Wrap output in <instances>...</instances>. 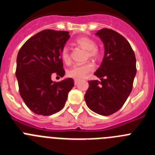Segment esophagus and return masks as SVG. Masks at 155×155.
Segmentation results:
<instances>
[{"label": "esophagus", "instance_id": "esophagus-1", "mask_svg": "<svg viewBox=\"0 0 155 155\" xmlns=\"http://www.w3.org/2000/svg\"><path fill=\"white\" fill-rule=\"evenodd\" d=\"M79 81L78 80H76V79H74V84H78Z\"/></svg>", "mask_w": 155, "mask_h": 155}]
</instances>
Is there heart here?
Segmentation results:
<instances>
[{
    "mask_svg": "<svg viewBox=\"0 0 155 155\" xmlns=\"http://www.w3.org/2000/svg\"><path fill=\"white\" fill-rule=\"evenodd\" d=\"M76 42L78 46L83 48L84 50H87V57L94 59H98L99 57L100 52L96 48V43L93 39H90L88 37L81 36L77 39ZM61 57L65 64H69L71 61V57L68 48H63L61 53ZM94 70V64L92 62L88 61L84 64H77L73 66L68 71V75L76 80H81L85 78Z\"/></svg>",
    "mask_w": 155,
    "mask_h": 155,
    "instance_id": "heart-1",
    "label": "heart"
}]
</instances>
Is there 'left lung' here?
Instances as JSON below:
<instances>
[{
  "label": "left lung",
  "mask_w": 155,
  "mask_h": 155,
  "mask_svg": "<svg viewBox=\"0 0 155 155\" xmlns=\"http://www.w3.org/2000/svg\"><path fill=\"white\" fill-rule=\"evenodd\" d=\"M95 35L105 48L102 64L94 74L100 81H88L84 99L93 112L109 116L124 105L132 91L137 73L136 57L128 41L114 30L102 28Z\"/></svg>",
  "instance_id": "left-lung-1"
}]
</instances>
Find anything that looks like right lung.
I'll use <instances>...</instances> for the list:
<instances>
[{"mask_svg":"<svg viewBox=\"0 0 155 155\" xmlns=\"http://www.w3.org/2000/svg\"><path fill=\"white\" fill-rule=\"evenodd\" d=\"M69 38L68 31L43 30L28 39L18 53L15 75L19 92L35 114L50 116L61 111L74 85L71 78L59 82L51 79L53 73L64 76L61 53Z\"/></svg>","mask_w":155,"mask_h":155,"instance_id":"obj_1","label":"right lung"}]
</instances>
